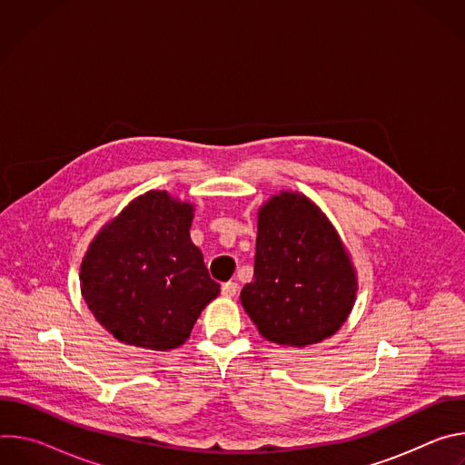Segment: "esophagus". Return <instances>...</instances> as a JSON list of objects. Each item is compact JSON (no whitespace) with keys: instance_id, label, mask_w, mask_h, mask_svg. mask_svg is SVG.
<instances>
[{"instance_id":"1","label":"esophagus","mask_w":465,"mask_h":465,"mask_svg":"<svg viewBox=\"0 0 465 465\" xmlns=\"http://www.w3.org/2000/svg\"><path fill=\"white\" fill-rule=\"evenodd\" d=\"M237 291H239V285H237L235 282H226V283H223V296L233 298V296L237 294Z\"/></svg>"}]
</instances>
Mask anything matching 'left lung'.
<instances>
[{"label": "left lung", "mask_w": 465, "mask_h": 465, "mask_svg": "<svg viewBox=\"0 0 465 465\" xmlns=\"http://www.w3.org/2000/svg\"><path fill=\"white\" fill-rule=\"evenodd\" d=\"M341 235L302 193L282 191L259 208L253 282L241 303L262 339L303 348L335 335L357 296Z\"/></svg>", "instance_id": "left-lung-1"}]
</instances>
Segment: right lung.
<instances>
[{"instance_id": "obj_1", "label": "right lung", "mask_w": 465, "mask_h": 465, "mask_svg": "<svg viewBox=\"0 0 465 465\" xmlns=\"http://www.w3.org/2000/svg\"><path fill=\"white\" fill-rule=\"evenodd\" d=\"M193 217V204L167 191H147L90 242L81 264V292L119 342L174 350L219 296L221 285L191 241Z\"/></svg>"}]
</instances>
